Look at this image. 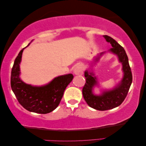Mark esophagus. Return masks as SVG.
Instances as JSON below:
<instances>
[{
  "instance_id": "1",
  "label": "esophagus",
  "mask_w": 146,
  "mask_h": 146,
  "mask_svg": "<svg viewBox=\"0 0 146 146\" xmlns=\"http://www.w3.org/2000/svg\"><path fill=\"white\" fill-rule=\"evenodd\" d=\"M83 68L82 65H80V64L76 65L75 68H74V70H73L74 73H75L76 75H82L83 73Z\"/></svg>"
}]
</instances>
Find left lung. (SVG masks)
Instances as JSON below:
<instances>
[{
  "mask_svg": "<svg viewBox=\"0 0 146 146\" xmlns=\"http://www.w3.org/2000/svg\"><path fill=\"white\" fill-rule=\"evenodd\" d=\"M103 36L112 46V48L109 49V51L117 55L119 61L122 63L123 77L120 83L113 90L105 91L101 95H95L93 94L92 89L95 85H97V78L94 76L93 73L89 72L88 70L85 71L86 83L82 90L83 98L90 107L102 111L112 109L119 106L127 95L132 82V71L125 49L111 37L107 35ZM104 53L105 52L100 53L96 60H98Z\"/></svg>",
  "mask_w": 146,
  "mask_h": 146,
  "instance_id": "1",
  "label": "left lung"
}]
</instances>
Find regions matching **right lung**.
Returning <instances> with one entry per match:
<instances>
[{
    "label": "right lung",
    "instance_id": "obj_1",
    "mask_svg": "<svg viewBox=\"0 0 146 146\" xmlns=\"http://www.w3.org/2000/svg\"><path fill=\"white\" fill-rule=\"evenodd\" d=\"M24 48L15 58L12 68L11 85L12 91L19 103L27 110L42 114L51 112L60 104L65 89L72 81L73 75L68 74L58 76L48 85L42 86L26 84L19 78V64Z\"/></svg>",
    "mask_w": 146,
    "mask_h": 146
}]
</instances>
